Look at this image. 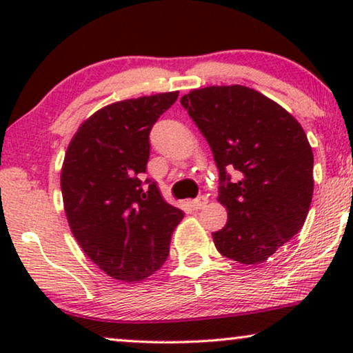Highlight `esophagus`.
Here are the masks:
<instances>
[{
    "mask_svg": "<svg viewBox=\"0 0 353 353\" xmlns=\"http://www.w3.org/2000/svg\"><path fill=\"white\" fill-rule=\"evenodd\" d=\"M191 207L194 210H199V209H204L205 207V204H207V197L205 196H199V197H196V199H192L191 202Z\"/></svg>",
    "mask_w": 353,
    "mask_h": 353,
    "instance_id": "esophagus-1",
    "label": "esophagus"
}]
</instances>
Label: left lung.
<instances>
[{"mask_svg": "<svg viewBox=\"0 0 353 353\" xmlns=\"http://www.w3.org/2000/svg\"><path fill=\"white\" fill-rule=\"evenodd\" d=\"M219 168L228 221L214 243L225 257L257 265L302 228L313 194V152L301 123L248 86H207L181 98ZM239 172L231 181L229 172Z\"/></svg>", "mask_w": 353, "mask_h": 353, "instance_id": "left-lung-1", "label": "left lung"}]
</instances>
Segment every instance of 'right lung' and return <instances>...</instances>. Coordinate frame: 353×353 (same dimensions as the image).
Segmentation results:
<instances>
[{
  "label": "right lung",
  "mask_w": 353,
  "mask_h": 353,
  "mask_svg": "<svg viewBox=\"0 0 353 353\" xmlns=\"http://www.w3.org/2000/svg\"><path fill=\"white\" fill-rule=\"evenodd\" d=\"M178 91L105 105L81 123L67 148L61 190L70 230L109 276L141 281L165 263L183 210L144 180L149 133Z\"/></svg>",
  "instance_id": "right-lung-1"
}]
</instances>
